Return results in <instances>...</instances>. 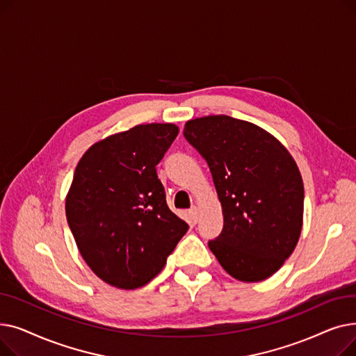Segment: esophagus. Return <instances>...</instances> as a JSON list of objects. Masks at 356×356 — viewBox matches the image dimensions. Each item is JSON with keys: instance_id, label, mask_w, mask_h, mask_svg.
Listing matches in <instances>:
<instances>
[{"instance_id": "esophagus-1", "label": "esophagus", "mask_w": 356, "mask_h": 356, "mask_svg": "<svg viewBox=\"0 0 356 356\" xmlns=\"http://www.w3.org/2000/svg\"><path fill=\"white\" fill-rule=\"evenodd\" d=\"M189 218L192 220V223H196L197 219H199V213H197V208L193 207L191 211H189Z\"/></svg>"}]
</instances>
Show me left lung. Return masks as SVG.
Segmentation results:
<instances>
[{"label": "left lung", "mask_w": 356, "mask_h": 356, "mask_svg": "<svg viewBox=\"0 0 356 356\" xmlns=\"http://www.w3.org/2000/svg\"><path fill=\"white\" fill-rule=\"evenodd\" d=\"M183 136L207 160L222 204L223 228L211 251L239 282L271 277L303 225L305 188L291 154L266 129L228 115L191 120Z\"/></svg>", "instance_id": "obj_1"}]
</instances>
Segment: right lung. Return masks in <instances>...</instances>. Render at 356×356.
Returning <instances> with one entry per match:
<instances>
[{"instance_id": "add662e5", "label": "right lung", "mask_w": 356, "mask_h": 356, "mask_svg": "<svg viewBox=\"0 0 356 356\" xmlns=\"http://www.w3.org/2000/svg\"><path fill=\"white\" fill-rule=\"evenodd\" d=\"M177 134L175 124L137 125L93 144L76 165L67 223L86 264L111 286L152 282L189 229L168 209L156 170Z\"/></svg>"}]
</instances>
